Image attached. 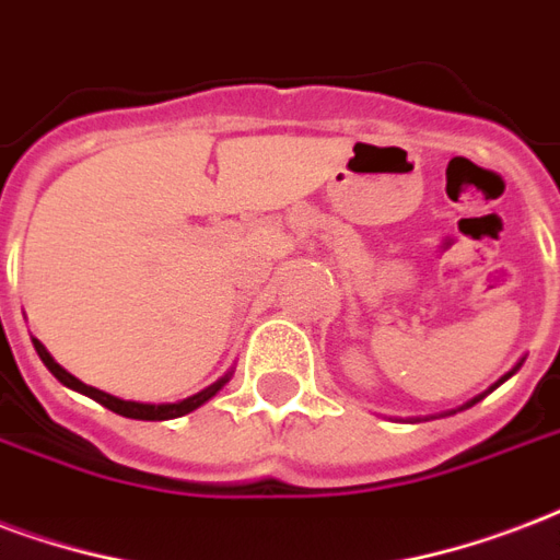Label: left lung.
<instances>
[{
  "mask_svg": "<svg viewBox=\"0 0 560 560\" xmlns=\"http://www.w3.org/2000/svg\"><path fill=\"white\" fill-rule=\"evenodd\" d=\"M514 373H517V366H514V370H511V373H508V375H502V378H499V382L493 384V387H490V390H497L499 384H502V382H508V378H511V375H514ZM490 390H488V394H490ZM479 399H485V394H481V396H476V399H469V402L464 405V408H469V405H476V402H479ZM464 408H460V411H464Z\"/></svg>",
  "mask_w": 560,
  "mask_h": 560,
  "instance_id": "obj_1",
  "label": "left lung"
}]
</instances>
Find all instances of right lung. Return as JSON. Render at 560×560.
<instances>
[{"instance_id": "add662e5", "label": "right lung", "mask_w": 560, "mask_h": 560, "mask_svg": "<svg viewBox=\"0 0 560 560\" xmlns=\"http://www.w3.org/2000/svg\"><path fill=\"white\" fill-rule=\"evenodd\" d=\"M34 349H37V355H40V361L46 364V370L58 378L61 384H67L70 390H79V394L91 396V399H96L100 405H105L108 411L119 413V417H131V420H176V417H185V413L196 411L199 405H205L211 396H217V390H223V384L232 378V375H223L220 382H213L211 387H205V390H199V394L187 396V399H182V402H166V405H149V402H128V399H117V396L105 394V390H100V387H91V384L79 382L75 375L67 373L58 361H55L49 352H46V347H43L40 340H34Z\"/></svg>"}]
</instances>
